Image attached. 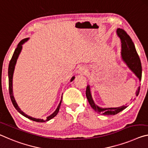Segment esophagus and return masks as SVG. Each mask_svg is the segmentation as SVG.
<instances>
[{
    "label": "esophagus",
    "instance_id": "esophagus-1",
    "mask_svg": "<svg viewBox=\"0 0 148 148\" xmlns=\"http://www.w3.org/2000/svg\"><path fill=\"white\" fill-rule=\"evenodd\" d=\"M86 69L85 68V67H83V66H81L79 67V69L78 70V73H80V74H85L86 73Z\"/></svg>",
    "mask_w": 148,
    "mask_h": 148
}]
</instances>
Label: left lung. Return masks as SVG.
<instances>
[{"label": "left lung", "mask_w": 148, "mask_h": 148, "mask_svg": "<svg viewBox=\"0 0 148 148\" xmlns=\"http://www.w3.org/2000/svg\"><path fill=\"white\" fill-rule=\"evenodd\" d=\"M117 35L119 37L121 40V56L124 61L129 69L134 73L138 78L139 79L140 81L142 79V64L140 62L139 56L136 50L134 43L129 35L126 33L122 29H117ZM140 87H138V89L136 90V96L138 95L140 92ZM86 96L89 103L93 110L96 111L97 113L101 115H116L118 113L125 110L128 107L127 104L125 106H122L118 108H102L99 107L94 103L91 95V92L90 86L88 85L86 90Z\"/></svg>", "instance_id": "8db88e82"}]
</instances>
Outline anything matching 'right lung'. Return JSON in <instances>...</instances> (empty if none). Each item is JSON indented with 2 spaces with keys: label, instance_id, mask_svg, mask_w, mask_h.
Masks as SVG:
<instances>
[{
  "label": "right lung",
  "instance_id": "obj_1",
  "mask_svg": "<svg viewBox=\"0 0 148 148\" xmlns=\"http://www.w3.org/2000/svg\"><path fill=\"white\" fill-rule=\"evenodd\" d=\"M29 39V38H24V39L21 40L20 42H19V44L18 45V47L16 48L15 51H14L12 57V59L10 60L9 63V66H8V84H9V93H10V99L12 102L13 106H14V108H16V110L18 111V112L21 114L22 115H23L24 117H25L27 118H28L29 119H31L33 121H36V122H39V123H42V122H45V121H48L50 119H52V118H54L58 112H59L60 110V106H61V103L62 101V100H60V102L58 105V108H56V110L54 111V113L51 114L50 115L48 116V117H47V119L46 120H43L41 119H36L31 117V116H29L27 114H25V113L23 112L21 110V109L19 108V106L17 104L16 101L15 100V98L14 97V94H13V90H12V79H13V74H14V69H15V65L16 64V62L17 60H18V56L20 52L21 51V49H22V45L23 44H24L26 41H27ZM75 79V77H73L71 79V81H73Z\"/></svg>",
  "mask_w": 148,
  "mask_h": 148
}]
</instances>
